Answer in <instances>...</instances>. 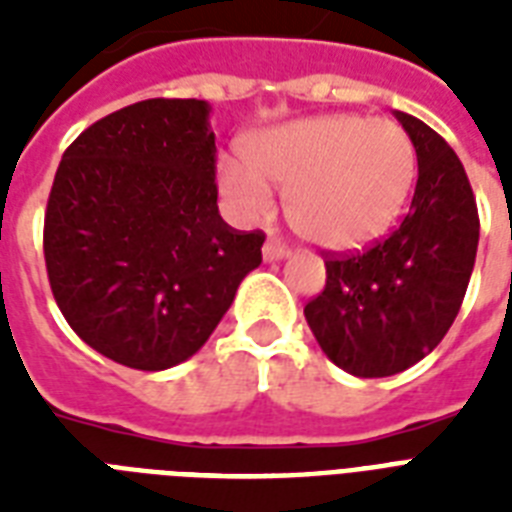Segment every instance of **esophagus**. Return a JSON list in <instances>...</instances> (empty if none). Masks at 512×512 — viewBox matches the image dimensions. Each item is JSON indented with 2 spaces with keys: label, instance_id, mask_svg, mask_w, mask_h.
<instances>
[{
  "label": "esophagus",
  "instance_id": "obj_1",
  "mask_svg": "<svg viewBox=\"0 0 512 512\" xmlns=\"http://www.w3.org/2000/svg\"><path fill=\"white\" fill-rule=\"evenodd\" d=\"M289 255V249L281 244V241L276 239H268L265 241V247H263V257L265 260H284V257Z\"/></svg>",
  "mask_w": 512,
  "mask_h": 512
}]
</instances>
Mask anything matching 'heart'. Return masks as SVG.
Returning a JSON list of instances; mask_svg holds the SVG:
<instances>
[{"label":"heart","instance_id":"heart-1","mask_svg":"<svg viewBox=\"0 0 512 512\" xmlns=\"http://www.w3.org/2000/svg\"><path fill=\"white\" fill-rule=\"evenodd\" d=\"M244 163L223 159L220 188L244 217L271 209L268 185L284 188L292 231L324 249H358L380 239L412 191L417 154L390 119L327 114L255 132Z\"/></svg>","mask_w":512,"mask_h":512}]
</instances>
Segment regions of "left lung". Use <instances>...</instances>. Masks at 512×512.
I'll list each match as a JSON object with an SVG mask.
<instances>
[{
	"instance_id": "1",
	"label": "left lung",
	"mask_w": 512,
	"mask_h": 512,
	"mask_svg": "<svg viewBox=\"0 0 512 512\" xmlns=\"http://www.w3.org/2000/svg\"><path fill=\"white\" fill-rule=\"evenodd\" d=\"M417 154L412 207L388 239L327 255V287L305 321L332 364L390 377L425 358L460 313L478 249V209L465 167L436 130L396 111Z\"/></svg>"
}]
</instances>
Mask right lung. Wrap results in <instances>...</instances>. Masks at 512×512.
Instances as JSON below:
<instances>
[{"mask_svg":"<svg viewBox=\"0 0 512 512\" xmlns=\"http://www.w3.org/2000/svg\"><path fill=\"white\" fill-rule=\"evenodd\" d=\"M207 100L119 108L66 148L44 212L52 295L76 335L116 364L191 358L263 263L265 236L217 212Z\"/></svg>","mask_w":512,"mask_h":512,"instance_id":"right-lung-1","label":"right lung"}]
</instances>
